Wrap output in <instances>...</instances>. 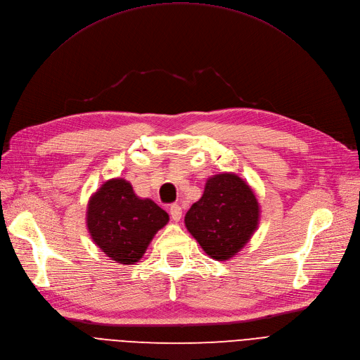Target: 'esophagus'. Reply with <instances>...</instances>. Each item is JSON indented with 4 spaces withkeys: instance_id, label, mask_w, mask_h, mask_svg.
I'll use <instances>...</instances> for the list:
<instances>
[{
    "instance_id": "1",
    "label": "esophagus",
    "mask_w": 360,
    "mask_h": 360,
    "mask_svg": "<svg viewBox=\"0 0 360 360\" xmlns=\"http://www.w3.org/2000/svg\"><path fill=\"white\" fill-rule=\"evenodd\" d=\"M181 207L180 205H177V203H173L169 207V215H171V218H173L174 221H180V218H181Z\"/></svg>"
}]
</instances>
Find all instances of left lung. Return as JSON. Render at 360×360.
Segmentation results:
<instances>
[{
    "label": "left lung",
    "instance_id": "1",
    "mask_svg": "<svg viewBox=\"0 0 360 360\" xmlns=\"http://www.w3.org/2000/svg\"><path fill=\"white\" fill-rule=\"evenodd\" d=\"M259 205L246 181L236 174H217L202 198L187 211L184 222L212 259L227 261L258 227Z\"/></svg>",
    "mask_w": 360,
    "mask_h": 360
}]
</instances>
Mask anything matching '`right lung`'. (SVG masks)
<instances>
[{
	"mask_svg": "<svg viewBox=\"0 0 360 360\" xmlns=\"http://www.w3.org/2000/svg\"><path fill=\"white\" fill-rule=\"evenodd\" d=\"M88 230L94 242L115 262H138L168 214L150 199H141L124 179L102 184L88 205Z\"/></svg>",
	"mask_w": 360,
	"mask_h": 360,
	"instance_id": "1",
	"label": "right lung"
}]
</instances>
